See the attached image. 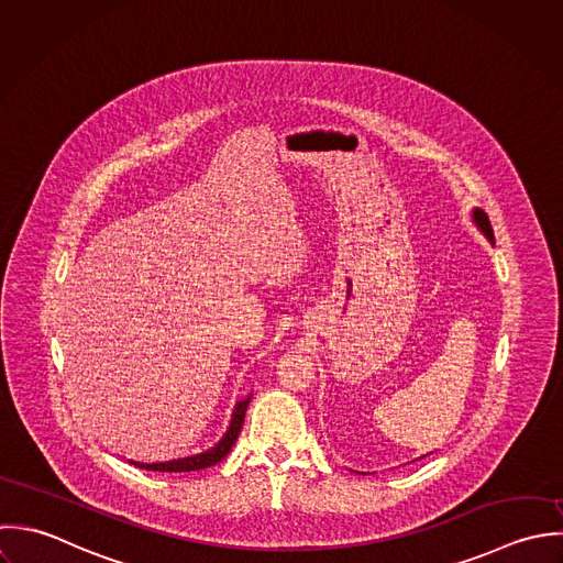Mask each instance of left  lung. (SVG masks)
<instances>
[{
    "label": "left lung",
    "instance_id": "left-lung-1",
    "mask_svg": "<svg viewBox=\"0 0 563 563\" xmlns=\"http://www.w3.org/2000/svg\"><path fill=\"white\" fill-rule=\"evenodd\" d=\"M472 218H474V222H476V227L485 233V238L489 240V242H494V229H492V222H489V218H487V213L483 211V209H474L472 211Z\"/></svg>",
    "mask_w": 563,
    "mask_h": 563
}]
</instances>
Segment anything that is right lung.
<instances>
[{"mask_svg":"<svg viewBox=\"0 0 563 563\" xmlns=\"http://www.w3.org/2000/svg\"><path fill=\"white\" fill-rule=\"evenodd\" d=\"M249 401L251 397L246 399H240L233 408V415H231V423L227 428V432L222 434V439L209 448L207 452H200V454H194V456H186V459H177V461H166V463H137V461H131L133 465L142 467V470H153V472H196V470H205V467H211L216 463H220L233 448L240 430H242V423H244V415H246V408H249Z\"/></svg>","mask_w":563,"mask_h":563,"instance_id":"add662e5","label":"right lung"}]
</instances>
